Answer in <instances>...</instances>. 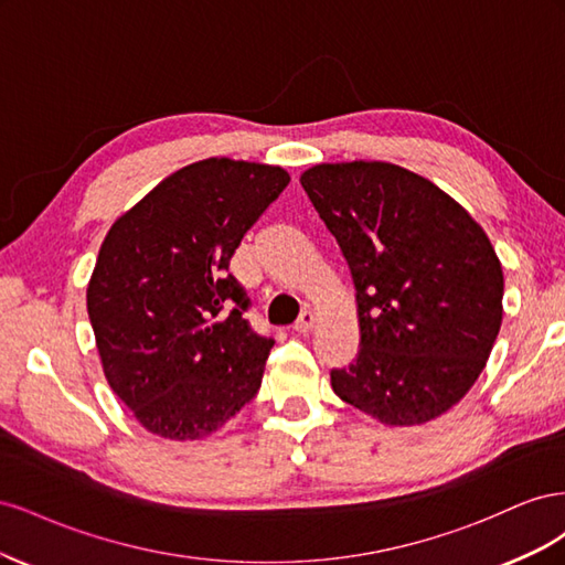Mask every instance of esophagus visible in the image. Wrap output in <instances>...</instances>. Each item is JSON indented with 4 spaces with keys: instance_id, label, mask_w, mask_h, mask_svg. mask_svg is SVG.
Returning a JSON list of instances; mask_svg holds the SVG:
<instances>
[{
    "instance_id": "obj_1",
    "label": "esophagus",
    "mask_w": 565,
    "mask_h": 565,
    "mask_svg": "<svg viewBox=\"0 0 565 565\" xmlns=\"http://www.w3.org/2000/svg\"><path fill=\"white\" fill-rule=\"evenodd\" d=\"M313 328H316V313H311V311H303L299 316V320L295 322V332H299V334L311 332Z\"/></svg>"
}]
</instances>
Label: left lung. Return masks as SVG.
<instances>
[{"mask_svg":"<svg viewBox=\"0 0 565 565\" xmlns=\"http://www.w3.org/2000/svg\"><path fill=\"white\" fill-rule=\"evenodd\" d=\"M299 181L355 285L361 349L330 372L334 393L386 426L448 413L502 324L504 276L486 231L436 183L391 162L316 164Z\"/></svg>","mask_w":565,"mask_h":565,"instance_id":"1","label":"left lung"}]
</instances>
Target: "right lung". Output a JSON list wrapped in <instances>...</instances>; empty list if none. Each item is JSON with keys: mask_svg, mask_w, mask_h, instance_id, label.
<instances>
[{"mask_svg": "<svg viewBox=\"0 0 565 565\" xmlns=\"http://www.w3.org/2000/svg\"><path fill=\"white\" fill-rule=\"evenodd\" d=\"M289 174L210 158L110 226L87 287L106 380L150 434L200 440L256 396L273 339L252 332L231 256Z\"/></svg>", "mask_w": 565, "mask_h": 565, "instance_id": "obj_1", "label": "right lung"}]
</instances>
